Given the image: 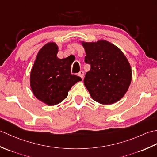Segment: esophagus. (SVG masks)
I'll list each match as a JSON object with an SVG mask.
<instances>
[{
	"mask_svg": "<svg viewBox=\"0 0 157 157\" xmlns=\"http://www.w3.org/2000/svg\"><path fill=\"white\" fill-rule=\"evenodd\" d=\"M78 75L79 77H81V78L83 79V78H84V71H80L78 73Z\"/></svg>",
	"mask_w": 157,
	"mask_h": 157,
	"instance_id": "esophagus-1",
	"label": "esophagus"
}]
</instances>
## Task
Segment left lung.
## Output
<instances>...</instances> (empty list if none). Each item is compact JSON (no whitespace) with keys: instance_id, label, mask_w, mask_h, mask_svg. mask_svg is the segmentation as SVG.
<instances>
[{"instance_id":"left-lung-1","label":"left lung","mask_w":157,"mask_h":157,"mask_svg":"<svg viewBox=\"0 0 157 157\" xmlns=\"http://www.w3.org/2000/svg\"><path fill=\"white\" fill-rule=\"evenodd\" d=\"M85 62L90 65L84 84L94 101L103 105L119 101L128 91L132 69L119 48L106 40L84 42Z\"/></svg>"}]
</instances>
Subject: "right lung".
<instances>
[{
	"label": "right lung",
	"instance_id": "add662e5",
	"mask_svg": "<svg viewBox=\"0 0 157 157\" xmlns=\"http://www.w3.org/2000/svg\"><path fill=\"white\" fill-rule=\"evenodd\" d=\"M58 46L50 42L40 50L30 74V86L34 94L48 105L62 102L80 77L72 75V63L67 58L59 59Z\"/></svg>",
	"mask_w": 157,
	"mask_h": 157
}]
</instances>
